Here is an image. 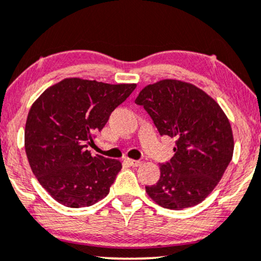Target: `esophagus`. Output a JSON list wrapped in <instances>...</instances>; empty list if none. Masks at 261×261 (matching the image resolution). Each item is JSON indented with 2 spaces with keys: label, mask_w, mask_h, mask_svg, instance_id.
I'll list each match as a JSON object with an SVG mask.
<instances>
[{
  "label": "esophagus",
  "mask_w": 261,
  "mask_h": 261,
  "mask_svg": "<svg viewBox=\"0 0 261 261\" xmlns=\"http://www.w3.org/2000/svg\"><path fill=\"white\" fill-rule=\"evenodd\" d=\"M126 163L130 165V166L137 167V166H140V165L142 164V161H140V160H133V159H126Z\"/></svg>",
  "instance_id": "34e87169"
}]
</instances>
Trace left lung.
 I'll return each mask as SVG.
<instances>
[{"label":"left lung","mask_w":261,"mask_h":261,"mask_svg":"<svg viewBox=\"0 0 261 261\" xmlns=\"http://www.w3.org/2000/svg\"><path fill=\"white\" fill-rule=\"evenodd\" d=\"M135 103L161 136L176 138L174 155L160 164V179L146 187L164 208L195 206L212 193L232 159L231 125L219 105L195 85L164 79L142 89Z\"/></svg>","instance_id":"1"}]
</instances>
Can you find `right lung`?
I'll return each mask as SVG.
<instances>
[{"instance_id":"right-lung-1","label":"right lung","mask_w":261,"mask_h":261,"mask_svg":"<svg viewBox=\"0 0 261 261\" xmlns=\"http://www.w3.org/2000/svg\"><path fill=\"white\" fill-rule=\"evenodd\" d=\"M135 88L67 78L32 105L25 126L26 155L39 184L59 203L79 208L108 195L120 161L91 156L88 147Z\"/></svg>"}]
</instances>
